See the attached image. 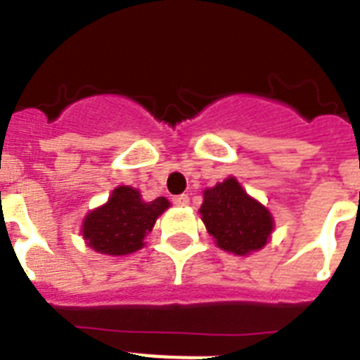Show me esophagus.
<instances>
[{"label": "esophagus", "instance_id": "obj_1", "mask_svg": "<svg viewBox=\"0 0 360 360\" xmlns=\"http://www.w3.org/2000/svg\"><path fill=\"white\" fill-rule=\"evenodd\" d=\"M174 203L175 205H183V207H185V205H188V203H191V198L186 196V194H181V196L174 198Z\"/></svg>", "mask_w": 360, "mask_h": 360}]
</instances>
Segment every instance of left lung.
Instances as JSON below:
<instances>
[{
	"instance_id": "left-lung-1",
	"label": "left lung",
	"mask_w": 360,
	"mask_h": 360,
	"mask_svg": "<svg viewBox=\"0 0 360 360\" xmlns=\"http://www.w3.org/2000/svg\"><path fill=\"white\" fill-rule=\"evenodd\" d=\"M200 214L214 245L236 256L262 250L274 230L271 211L252 198L236 177L203 191Z\"/></svg>"
}]
</instances>
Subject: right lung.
Returning a JSON list of instances; mask_svg holds the SVG:
<instances>
[{"instance_id": "obj_1", "label": "right lung", "mask_w": 360, "mask_h": 360, "mask_svg": "<svg viewBox=\"0 0 360 360\" xmlns=\"http://www.w3.org/2000/svg\"><path fill=\"white\" fill-rule=\"evenodd\" d=\"M169 207L166 198L146 202L138 188L115 186L108 202L86 214L82 237L86 245L104 256H129L143 248V239L160 214Z\"/></svg>"}]
</instances>
